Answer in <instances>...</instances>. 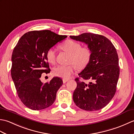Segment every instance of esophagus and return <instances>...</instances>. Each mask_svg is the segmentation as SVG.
<instances>
[{
    "label": "esophagus",
    "mask_w": 134,
    "mask_h": 134,
    "mask_svg": "<svg viewBox=\"0 0 134 134\" xmlns=\"http://www.w3.org/2000/svg\"><path fill=\"white\" fill-rule=\"evenodd\" d=\"M68 81H69V80H68V79H63V82L64 83H65V82H67Z\"/></svg>",
    "instance_id": "1"
}]
</instances>
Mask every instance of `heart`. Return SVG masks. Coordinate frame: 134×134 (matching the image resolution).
<instances>
[{
    "instance_id": "heart-1",
    "label": "heart",
    "mask_w": 134,
    "mask_h": 134,
    "mask_svg": "<svg viewBox=\"0 0 134 134\" xmlns=\"http://www.w3.org/2000/svg\"><path fill=\"white\" fill-rule=\"evenodd\" d=\"M60 48L70 54L69 65H58L53 69V74L58 77L69 79L74 71L75 68L82 70L89 64L92 57V51L88 47H81L79 42L72 40H67L63 43ZM47 61L51 64L56 62V53L52 48L48 49L46 53Z\"/></svg>"
}]
</instances>
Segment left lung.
Instances as JSON below:
<instances>
[{
    "instance_id": "obj_1",
    "label": "left lung",
    "mask_w": 134,
    "mask_h": 134,
    "mask_svg": "<svg viewBox=\"0 0 134 134\" xmlns=\"http://www.w3.org/2000/svg\"><path fill=\"white\" fill-rule=\"evenodd\" d=\"M70 38L84 42L92 51L89 64L78 74L79 77L90 80L89 83L75 78L77 83L73 93L76 106L87 111L105 107L114 97L120 74L119 58L114 45L105 37L85 33Z\"/></svg>"
}]
</instances>
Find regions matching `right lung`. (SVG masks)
I'll return each mask as SVG.
<instances>
[{
	"mask_svg": "<svg viewBox=\"0 0 134 134\" xmlns=\"http://www.w3.org/2000/svg\"><path fill=\"white\" fill-rule=\"evenodd\" d=\"M67 37L48 30L31 31L24 34L14 48L11 77L19 99L26 107L41 110L55 102L62 79L53 77L44 84L40 78L42 73L51 71L46 58L47 51Z\"/></svg>",
	"mask_w": 134,
	"mask_h": 134,
	"instance_id": "add662e5",
	"label": "right lung"
}]
</instances>
